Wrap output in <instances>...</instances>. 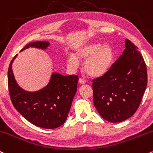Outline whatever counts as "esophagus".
<instances>
[{
  "label": "esophagus",
  "mask_w": 153,
  "mask_h": 153,
  "mask_svg": "<svg viewBox=\"0 0 153 153\" xmlns=\"http://www.w3.org/2000/svg\"><path fill=\"white\" fill-rule=\"evenodd\" d=\"M85 82H86V80L83 79V78H80L79 79V83L80 84H84V83H85Z\"/></svg>",
  "instance_id": "34e87169"
}]
</instances>
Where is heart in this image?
Returning a JSON list of instances; mask_svg holds the SVG:
<instances>
[{
  "instance_id": "obj_1",
  "label": "heart",
  "mask_w": 153,
  "mask_h": 153,
  "mask_svg": "<svg viewBox=\"0 0 153 153\" xmlns=\"http://www.w3.org/2000/svg\"><path fill=\"white\" fill-rule=\"evenodd\" d=\"M86 59L84 70L92 77H100L110 68L113 59V51L109 45L101 43H92L78 47L75 55H70L67 59L69 68L76 70L79 66V60Z\"/></svg>"
}]
</instances>
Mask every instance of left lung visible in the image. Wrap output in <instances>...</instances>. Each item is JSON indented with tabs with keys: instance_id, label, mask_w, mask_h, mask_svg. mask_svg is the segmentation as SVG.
Segmentation results:
<instances>
[{
	"instance_id": "8db88e82",
	"label": "left lung",
	"mask_w": 153,
	"mask_h": 153,
	"mask_svg": "<svg viewBox=\"0 0 153 153\" xmlns=\"http://www.w3.org/2000/svg\"><path fill=\"white\" fill-rule=\"evenodd\" d=\"M125 46L106 73L92 80L94 105L100 116L110 123L123 121L135 113L147 84L143 56L128 39Z\"/></svg>"
}]
</instances>
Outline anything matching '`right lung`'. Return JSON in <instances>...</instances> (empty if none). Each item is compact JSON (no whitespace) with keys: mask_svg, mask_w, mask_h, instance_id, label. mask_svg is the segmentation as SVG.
Wrapping results in <instances>:
<instances>
[{"mask_svg":"<svg viewBox=\"0 0 153 153\" xmlns=\"http://www.w3.org/2000/svg\"><path fill=\"white\" fill-rule=\"evenodd\" d=\"M46 41L28 43L21 51L30 47L46 48ZM10 62L8 70V86L10 99L16 110L33 125L43 128H56L65 122L77 91L78 77L76 75H51L48 84L38 91L27 92L20 88L15 81Z\"/></svg>","mask_w":153,"mask_h":153,"instance_id":"add662e5","label":"right lung"}]
</instances>
